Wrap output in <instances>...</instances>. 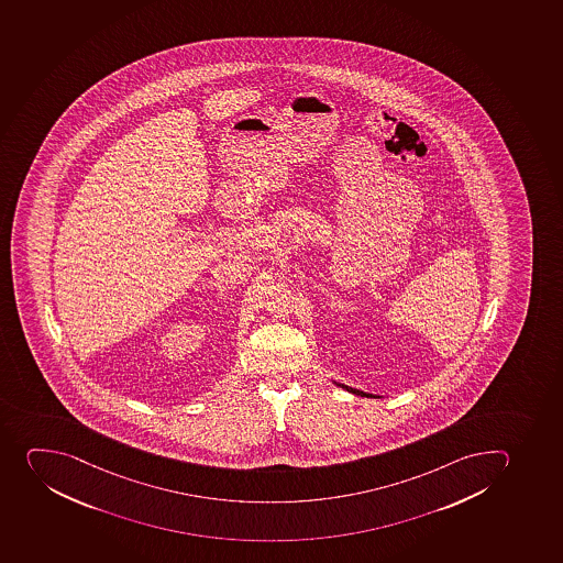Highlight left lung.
I'll use <instances>...</instances> for the list:
<instances>
[{
    "label": "left lung",
    "mask_w": 563,
    "mask_h": 563,
    "mask_svg": "<svg viewBox=\"0 0 563 563\" xmlns=\"http://www.w3.org/2000/svg\"><path fill=\"white\" fill-rule=\"evenodd\" d=\"M341 386V384H339ZM346 387V386H342ZM347 391L355 393V395H361V397H372V395H366V393L358 391V389H353V387H346Z\"/></svg>",
    "instance_id": "left-lung-1"
}]
</instances>
